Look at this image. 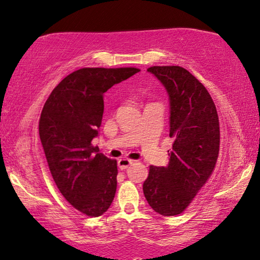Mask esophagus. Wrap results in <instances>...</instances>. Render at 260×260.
<instances>
[{
  "mask_svg": "<svg viewBox=\"0 0 260 260\" xmlns=\"http://www.w3.org/2000/svg\"><path fill=\"white\" fill-rule=\"evenodd\" d=\"M133 163H134L133 159H129V158H120V159H118V167L122 170L129 168V167L133 165Z\"/></svg>",
  "mask_w": 260,
  "mask_h": 260,
  "instance_id": "esophagus-1",
  "label": "esophagus"
}]
</instances>
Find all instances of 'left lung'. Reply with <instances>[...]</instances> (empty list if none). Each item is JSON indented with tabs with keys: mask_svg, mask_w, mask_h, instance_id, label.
Segmentation results:
<instances>
[{
	"mask_svg": "<svg viewBox=\"0 0 260 260\" xmlns=\"http://www.w3.org/2000/svg\"><path fill=\"white\" fill-rule=\"evenodd\" d=\"M169 97V136L174 137L167 167L149 169L143 183L148 204L158 214L186 209L214 169L219 154V118L214 102L193 74L180 66H152Z\"/></svg>",
	"mask_w": 260,
	"mask_h": 260,
	"instance_id": "obj_1",
	"label": "left lung"
}]
</instances>
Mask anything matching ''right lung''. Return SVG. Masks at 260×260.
<instances>
[{"label": "right lung", "mask_w": 260, "mask_h": 260, "mask_svg": "<svg viewBox=\"0 0 260 260\" xmlns=\"http://www.w3.org/2000/svg\"><path fill=\"white\" fill-rule=\"evenodd\" d=\"M137 72L135 67L80 69L60 81L42 109L39 135L53 180L63 198L88 216L104 214L117 188V161L92 145L104 93Z\"/></svg>", "instance_id": "add662e5"}]
</instances>
